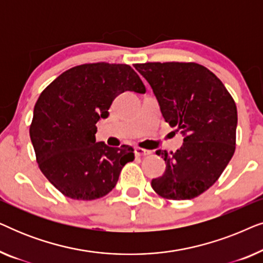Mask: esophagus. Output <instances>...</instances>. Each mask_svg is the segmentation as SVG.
<instances>
[{"mask_svg":"<svg viewBox=\"0 0 263 263\" xmlns=\"http://www.w3.org/2000/svg\"><path fill=\"white\" fill-rule=\"evenodd\" d=\"M148 154H151V151L140 148V147H135V156L145 157V156H148Z\"/></svg>","mask_w":263,"mask_h":263,"instance_id":"obj_1","label":"esophagus"}]
</instances>
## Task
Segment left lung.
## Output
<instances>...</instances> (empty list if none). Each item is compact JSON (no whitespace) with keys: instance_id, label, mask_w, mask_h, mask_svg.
I'll return each instance as SVG.
<instances>
[{"instance_id":"8db88e82","label":"left lung","mask_w":263,"mask_h":263,"mask_svg":"<svg viewBox=\"0 0 263 263\" xmlns=\"http://www.w3.org/2000/svg\"><path fill=\"white\" fill-rule=\"evenodd\" d=\"M134 67L152 87L165 122L184 136L175 153L156 152L166 168L152 179V188L164 199H194L218 181L235 153V100L201 64L148 62Z\"/></svg>"}]
</instances>
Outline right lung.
<instances>
[{
	"label": "right lung",
	"mask_w": 263,
	"mask_h": 263,
	"mask_svg": "<svg viewBox=\"0 0 263 263\" xmlns=\"http://www.w3.org/2000/svg\"><path fill=\"white\" fill-rule=\"evenodd\" d=\"M124 91L145 93L146 88L128 64L99 62L70 68L39 96L31 141L41 171L67 197L105 196L124 165L134 160L130 146L96 142L97 122L109 116L114 99Z\"/></svg>",
	"instance_id": "obj_1"
}]
</instances>
